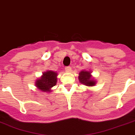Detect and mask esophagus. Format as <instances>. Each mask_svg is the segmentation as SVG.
I'll return each instance as SVG.
<instances>
[{"label":"esophagus","mask_w":135,"mask_h":135,"mask_svg":"<svg viewBox=\"0 0 135 135\" xmlns=\"http://www.w3.org/2000/svg\"><path fill=\"white\" fill-rule=\"evenodd\" d=\"M65 70H66V72H70V70H71V67H70V66H66V67H65Z\"/></svg>","instance_id":"esophagus-1"}]
</instances>
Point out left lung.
Masks as SVG:
<instances>
[{
  "label": "left lung",
  "mask_w": 135,
  "mask_h": 135,
  "mask_svg": "<svg viewBox=\"0 0 135 135\" xmlns=\"http://www.w3.org/2000/svg\"><path fill=\"white\" fill-rule=\"evenodd\" d=\"M90 72L87 70H82L80 72L79 76V80L82 84L88 86H93L95 85L96 81L91 78Z\"/></svg>",
  "instance_id": "left-lung-1"
}]
</instances>
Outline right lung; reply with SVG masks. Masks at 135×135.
<instances>
[{"instance_id":"1","label":"right lung","mask_w":135,"mask_h":135,"mask_svg":"<svg viewBox=\"0 0 135 135\" xmlns=\"http://www.w3.org/2000/svg\"><path fill=\"white\" fill-rule=\"evenodd\" d=\"M57 73L52 70L45 72L41 77L36 80V86L43 92H50V89L55 86L57 82Z\"/></svg>"}]
</instances>
